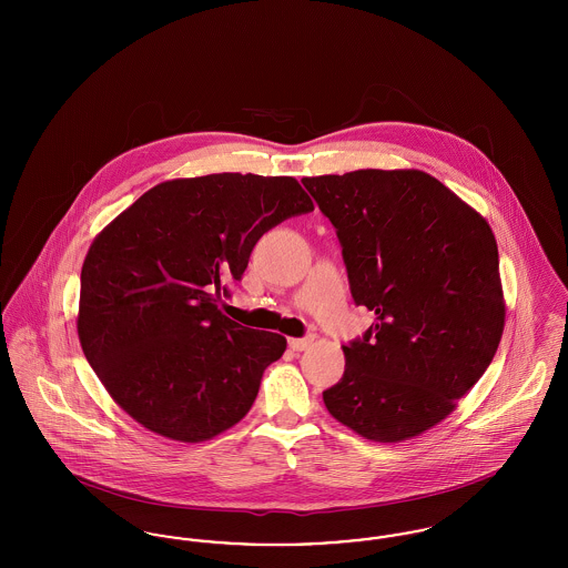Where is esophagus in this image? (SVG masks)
Here are the masks:
<instances>
[{
  "instance_id": "esophagus-1",
  "label": "esophagus",
  "mask_w": 568,
  "mask_h": 568,
  "mask_svg": "<svg viewBox=\"0 0 568 568\" xmlns=\"http://www.w3.org/2000/svg\"><path fill=\"white\" fill-rule=\"evenodd\" d=\"M315 343V336H306V338H290V349L294 352H304Z\"/></svg>"
}]
</instances>
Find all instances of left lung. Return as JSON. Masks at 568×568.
Here are the masks:
<instances>
[{
    "instance_id": "1",
    "label": "left lung",
    "mask_w": 568,
    "mask_h": 568,
    "mask_svg": "<svg viewBox=\"0 0 568 568\" xmlns=\"http://www.w3.org/2000/svg\"><path fill=\"white\" fill-rule=\"evenodd\" d=\"M343 244L355 304L377 315L324 392L329 415L373 443L440 424L486 373L505 329L494 232L424 170L302 179Z\"/></svg>"
}]
</instances>
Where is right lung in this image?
I'll return each mask as SVG.
<instances>
[{
  "mask_svg": "<svg viewBox=\"0 0 568 568\" xmlns=\"http://www.w3.org/2000/svg\"><path fill=\"white\" fill-rule=\"evenodd\" d=\"M313 209L294 176L223 172L155 185L93 239L79 341L142 428L202 443L248 413L287 341L225 317L221 285L243 278L264 232Z\"/></svg>",
  "mask_w": 568,
  "mask_h": 568,
  "instance_id": "add662e5",
  "label": "right lung"
}]
</instances>
